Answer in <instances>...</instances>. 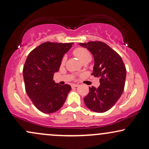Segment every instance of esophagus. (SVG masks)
Returning <instances> with one entry per match:
<instances>
[{
  "label": "esophagus",
  "mask_w": 149,
  "mask_h": 149,
  "mask_svg": "<svg viewBox=\"0 0 149 149\" xmlns=\"http://www.w3.org/2000/svg\"><path fill=\"white\" fill-rule=\"evenodd\" d=\"M78 86V84H73L72 85L73 88H77Z\"/></svg>",
  "instance_id": "esophagus-1"
}]
</instances>
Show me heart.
Returning <instances> with one entry per match:
<instances>
[{
    "label": "heart",
    "instance_id": "obj_1",
    "mask_svg": "<svg viewBox=\"0 0 149 149\" xmlns=\"http://www.w3.org/2000/svg\"><path fill=\"white\" fill-rule=\"evenodd\" d=\"M73 54L82 63L86 62V61H88L89 62L92 59V56L90 52H89L88 49L84 48V47H78V48L75 49L73 51ZM65 61H66V57H64L62 58V59H61V64L62 65L64 64Z\"/></svg>",
    "mask_w": 149,
    "mask_h": 149
}]
</instances>
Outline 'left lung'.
Returning <instances> with one entry per match:
<instances>
[{
  "instance_id": "left-lung-1",
  "label": "left lung",
  "mask_w": 149,
  "mask_h": 149,
  "mask_svg": "<svg viewBox=\"0 0 149 149\" xmlns=\"http://www.w3.org/2000/svg\"><path fill=\"white\" fill-rule=\"evenodd\" d=\"M79 45L92 53L95 60L93 75L100 78L98 88L92 86L84 97L89 109L104 113L113 107L124 90L126 69L120 56L109 45L101 41H90Z\"/></svg>"
}]
</instances>
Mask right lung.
I'll return each instance as SVG.
<instances>
[{
	"label": "right lung",
	"mask_w": 149,
	"mask_h": 149,
	"mask_svg": "<svg viewBox=\"0 0 149 149\" xmlns=\"http://www.w3.org/2000/svg\"><path fill=\"white\" fill-rule=\"evenodd\" d=\"M72 45L73 42H44L33 49L26 59L23 68L25 90L40 111L56 112L67 98L71 87L56 83L53 76L59 71L61 59Z\"/></svg>",
	"instance_id": "add662e5"
}]
</instances>
